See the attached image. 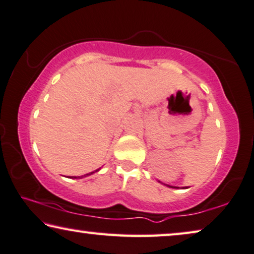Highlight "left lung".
Here are the masks:
<instances>
[{"mask_svg":"<svg viewBox=\"0 0 254 254\" xmlns=\"http://www.w3.org/2000/svg\"><path fill=\"white\" fill-rule=\"evenodd\" d=\"M167 187H169V188H174V189H177L176 187H170V185H167Z\"/></svg>","mask_w":254,"mask_h":254,"instance_id":"8db88e82","label":"left lung"}]
</instances>
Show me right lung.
<instances>
[{"label": "right lung", "mask_w": 254, "mask_h": 254, "mask_svg": "<svg viewBox=\"0 0 254 254\" xmlns=\"http://www.w3.org/2000/svg\"><path fill=\"white\" fill-rule=\"evenodd\" d=\"M95 171H99V169H96ZM95 171H92V173H90V174H86V175H84V176H81V177H86V176H90V175H92V174H94ZM72 178H77V177H72ZM78 178H80L79 176H78Z\"/></svg>", "instance_id": "obj_1"}]
</instances>
